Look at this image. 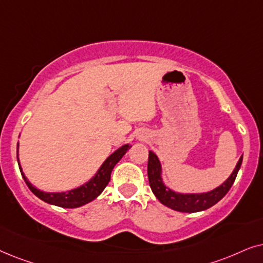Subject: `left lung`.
<instances>
[{
	"label": "left lung",
	"mask_w": 263,
	"mask_h": 263,
	"mask_svg": "<svg viewBox=\"0 0 263 263\" xmlns=\"http://www.w3.org/2000/svg\"><path fill=\"white\" fill-rule=\"evenodd\" d=\"M241 161H243V155L238 161L236 168L232 174L229 177L225 183L220 185L214 190L205 192V194H191V195H183L177 194L172 190H170L167 186H164L161 179V164L157 156L153 152H149L148 159V179L150 187L156 198L162 203L166 207L173 209L177 212L183 213H196L205 211V209L213 207L216 204L223 196H225L232 186L234 180H236L237 173L239 171Z\"/></svg>",
	"instance_id": "8db88e82"
}]
</instances>
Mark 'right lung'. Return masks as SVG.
Instances as JSON below:
<instances>
[{
    "label": "right lung",
    "instance_id": "1",
    "mask_svg": "<svg viewBox=\"0 0 263 263\" xmlns=\"http://www.w3.org/2000/svg\"><path fill=\"white\" fill-rule=\"evenodd\" d=\"M129 146L131 145L125 144L122 145L121 148H119L117 152L111 154V155L104 161L103 164L99 170V172L96 173V176L93 177L89 183L84 184L83 186L67 192H43L38 190V189L32 186V184L26 179L25 174L23 173L22 167H20V163L19 168L27 186H29L30 190L32 191L38 198H41L42 201L62 208H78L82 207L84 204H86V203L91 202L92 199H95L97 196L104 190V187L107 186L108 183H109L110 174L114 166L121 160V157L125 155L126 152L129 149ZM17 149H19V143H17L16 145V153Z\"/></svg>",
    "mask_w": 263,
    "mask_h": 263
}]
</instances>
